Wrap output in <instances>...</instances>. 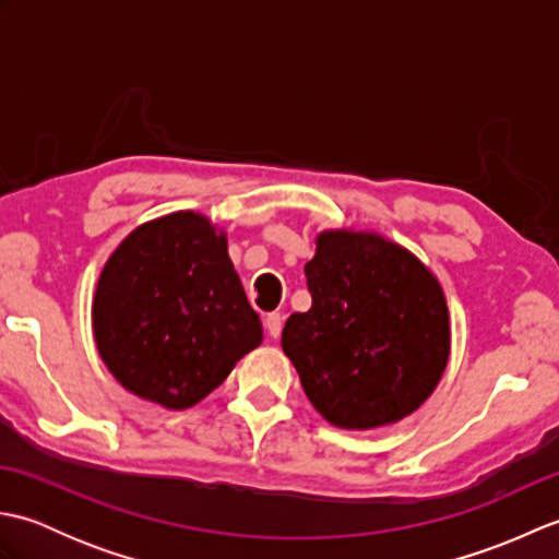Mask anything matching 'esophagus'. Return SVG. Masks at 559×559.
<instances>
[{"label":"esophagus","instance_id":"1","mask_svg":"<svg viewBox=\"0 0 559 559\" xmlns=\"http://www.w3.org/2000/svg\"><path fill=\"white\" fill-rule=\"evenodd\" d=\"M264 326H266V331H269V336H271V338H278V336H281V329H283V317H281L278 312H271V314H266V319H264Z\"/></svg>","mask_w":559,"mask_h":559}]
</instances>
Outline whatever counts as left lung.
<instances>
[{"label": "left lung", "instance_id": "1", "mask_svg": "<svg viewBox=\"0 0 559 559\" xmlns=\"http://www.w3.org/2000/svg\"><path fill=\"white\" fill-rule=\"evenodd\" d=\"M312 307L290 314L281 346L312 406L346 430L406 418L449 360V310L408 249L372 233L317 237L305 264Z\"/></svg>", "mask_w": 559, "mask_h": 559}]
</instances>
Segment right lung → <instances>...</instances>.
Here are the masks:
<instances>
[{"label": "right lung", "mask_w": 559, "mask_h": 559, "mask_svg": "<svg viewBox=\"0 0 559 559\" xmlns=\"http://www.w3.org/2000/svg\"><path fill=\"white\" fill-rule=\"evenodd\" d=\"M93 334L132 394L182 411L211 394L261 343L225 235L192 211L141 225L105 264Z\"/></svg>", "instance_id": "obj_1"}]
</instances>
